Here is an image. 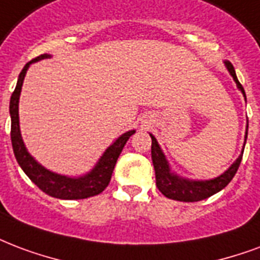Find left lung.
<instances>
[{
	"label": "left lung",
	"mask_w": 260,
	"mask_h": 260,
	"mask_svg": "<svg viewBox=\"0 0 260 260\" xmlns=\"http://www.w3.org/2000/svg\"><path fill=\"white\" fill-rule=\"evenodd\" d=\"M225 65H226L228 71H229L233 80L237 84V88L243 92L245 98V91L240 84V82H239L237 76H236L233 65L229 61H225ZM247 135H248V124H247V131H245V140H247ZM150 136H151V159L154 170H155L156 187L166 198L178 202L203 201V199H207L210 196H213L214 193L223 189L228 184L231 183L232 178L235 177L236 172L240 166L243 152H244V148H243L240 156L236 159V162H233V165L225 173L213 178V180H203V181H201V180H188V178L180 177V176H177L170 170V166L166 161L165 154L162 152L156 139L151 134H150Z\"/></svg>",
	"instance_id": "1"
}]
</instances>
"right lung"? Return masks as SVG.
Instances as JSON below:
<instances>
[{
	"mask_svg": "<svg viewBox=\"0 0 260 260\" xmlns=\"http://www.w3.org/2000/svg\"><path fill=\"white\" fill-rule=\"evenodd\" d=\"M49 57H50L49 54H42L37 58L31 59L20 72L17 84H16L15 91L11 96V104H9L12 121V147H13L16 161L20 168L28 176L29 180L45 193L53 196V198H58V199H86L90 196L98 195L108 187L117 159L121 154L125 143L128 142V139L135 134V131H128L125 134H122L110 147H108V150L99 158L98 164L92 168V170L82 177H68V176H62V174L53 173L46 168H43L41 164H38L31 156V154L27 151L24 142L21 139V134H20L19 98L20 92H21V86L24 82V76L29 65L32 62H37L39 59L49 58Z\"/></svg>",
	"mask_w": 260,
	"mask_h": 260,
	"instance_id": "add662e5",
	"label": "right lung"
}]
</instances>
